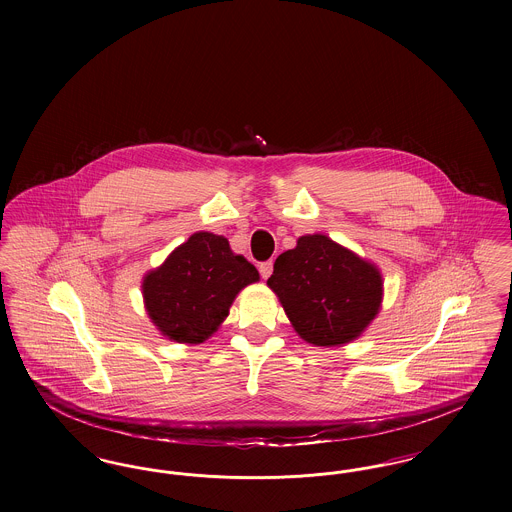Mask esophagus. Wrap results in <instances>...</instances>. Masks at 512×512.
<instances>
[{
    "label": "esophagus",
    "instance_id": "obj_1",
    "mask_svg": "<svg viewBox=\"0 0 512 512\" xmlns=\"http://www.w3.org/2000/svg\"><path fill=\"white\" fill-rule=\"evenodd\" d=\"M259 272H261V276L267 280L268 276L272 274V261L261 263V265H259Z\"/></svg>",
    "mask_w": 512,
    "mask_h": 512
}]
</instances>
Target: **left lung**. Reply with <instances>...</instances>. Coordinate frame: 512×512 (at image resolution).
<instances>
[{"instance_id": "1", "label": "left lung", "mask_w": 512, "mask_h": 512, "mask_svg": "<svg viewBox=\"0 0 512 512\" xmlns=\"http://www.w3.org/2000/svg\"><path fill=\"white\" fill-rule=\"evenodd\" d=\"M295 332L317 347L357 340L382 303V274L328 236L307 234L284 251L267 280Z\"/></svg>"}]
</instances>
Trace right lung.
<instances>
[{"instance_id": "add662e5", "label": "right lung", "mask_w": 512, "mask_h": 512, "mask_svg": "<svg viewBox=\"0 0 512 512\" xmlns=\"http://www.w3.org/2000/svg\"><path fill=\"white\" fill-rule=\"evenodd\" d=\"M259 280L224 236L195 232L167 261L147 272L144 303L157 330L178 343H201L219 330L236 295Z\"/></svg>"}]
</instances>
